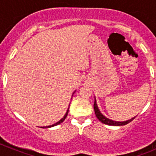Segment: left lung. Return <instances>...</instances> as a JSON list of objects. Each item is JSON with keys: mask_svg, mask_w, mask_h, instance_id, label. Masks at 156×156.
Returning a JSON list of instances; mask_svg holds the SVG:
<instances>
[{"mask_svg": "<svg viewBox=\"0 0 156 156\" xmlns=\"http://www.w3.org/2000/svg\"><path fill=\"white\" fill-rule=\"evenodd\" d=\"M94 112L95 115L97 116V118L98 119V120H100L102 123H105V124L109 125V126H123V125H126L129 122H131L133 119H134L135 117L132 118V119H129V120L123 121V122H117V121H113L112 119H108L106 118L105 115H103L101 113L100 110L98 109V107L97 105V103H96V100L94 99Z\"/></svg>", "mask_w": 156, "mask_h": 156, "instance_id": "1", "label": "left lung"}]
</instances>
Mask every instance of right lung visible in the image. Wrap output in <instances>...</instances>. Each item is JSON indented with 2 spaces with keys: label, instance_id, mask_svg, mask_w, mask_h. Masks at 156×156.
<instances>
[{
  "label": "right lung",
  "instance_id": "right-lung-1",
  "mask_svg": "<svg viewBox=\"0 0 156 156\" xmlns=\"http://www.w3.org/2000/svg\"><path fill=\"white\" fill-rule=\"evenodd\" d=\"M69 108H68V110H67V112H66V115H64V117H63L62 119H60V120L58 121V122H56V123H55V124H53V125H51V126H44V128H48V127H52V126H56V125H58V124H60V123H62V122H63V121L65 120V119H66V117L67 116V115H68V112H69Z\"/></svg>",
  "mask_w": 156,
  "mask_h": 156
}]
</instances>
